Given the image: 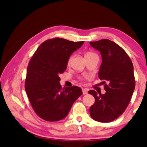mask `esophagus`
Listing matches in <instances>:
<instances>
[{"label":"esophagus","instance_id":"esophagus-1","mask_svg":"<svg viewBox=\"0 0 147 147\" xmlns=\"http://www.w3.org/2000/svg\"><path fill=\"white\" fill-rule=\"evenodd\" d=\"M82 93H83V94H88V89H82Z\"/></svg>","mask_w":147,"mask_h":147}]
</instances>
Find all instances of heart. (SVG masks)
<instances>
[{
	"mask_svg": "<svg viewBox=\"0 0 147 147\" xmlns=\"http://www.w3.org/2000/svg\"><path fill=\"white\" fill-rule=\"evenodd\" d=\"M93 54V53H86V55H87V54ZM71 59H72V57H70V58H69V60H68V63H70Z\"/></svg>",
	"mask_w": 147,
	"mask_h": 147,
	"instance_id": "1",
	"label": "heart"
}]
</instances>
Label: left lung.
Masks as SVG:
<instances>
[{
  "label": "left lung",
  "instance_id": "left-lung-1",
  "mask_svg": "<svg viewBox=\"0 0 147 147\" xmlns=\"http://www.w3.org/2000/svg\"><path fill=\"white\" fill-rule=\"evenodd\" d=\"M90 45L101 54L98 78L103 80L106 93L88 91L95 99L89 113L94 121L109 123L122 115L130 103L136 86L134 66L124 50L113 41L104 39Z\"/></svg>",
  "mask_w": 147,
  "mask_h": 147
}]
</instances>
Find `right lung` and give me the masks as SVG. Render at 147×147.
Returning a JSON list of instances; mask_svg holds the SVG:
<instances>
[{
  "mask_svg": "<svg viewBox=\"0 0 147 147\" xmlns=\"http://www.w3.org/2000/svg\"><path fill=\"white\" fill-rule=\"evenodd\" d=\"M84 43L49 39L39 45L30 60L24 87L34 111L43 120L54 122L64 119L82 94L78 86L62 88L59 74L65 71L72 53Z\"/></svg>",
  "mask_w": 147,
  "mask_h": 147,
  "instance_id": "1",
  "label": "right lung"
}]
</instances>
